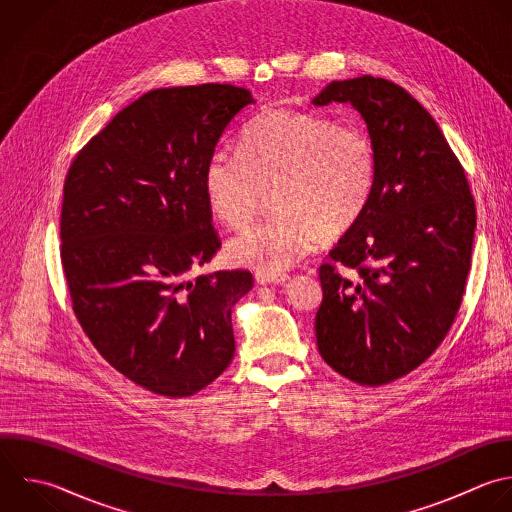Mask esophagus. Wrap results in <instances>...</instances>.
I'll return each instance as SVG.
<instances>
[{
    "label": "esophagus",
    "instance_id": "1",
    "mask_svg": "<svg viewBox=\"0 0 512 512\" xmlns=\"http://www.w3.org/2000/svg\"><path fill=\"white\" fill-rule=\"evenodd\" d=\"M288 280V274H256V284H286Z\"/></svg>",
    "mask_w": 512,
    "mask_h": 512
}]
</instances>
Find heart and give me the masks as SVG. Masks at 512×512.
Masks as SVG:
<instances>
[{"label":"heart","mask_w":512,"mask_h":512,"mask_svg":"<svg viewBox=\"0 0 512 512\" xmlns=\"http://www.w3.org/2000/svg\"><path fill=\"white\" fill-rule=\"evenodd\" d=\"M378 154L354 122L270 108L240 134L238 150L216 148L204 168L208 208L226 228L248 226L272 190L276 212L228 242L234 266L280 274L312 254L322 238L346 234L376 184Z\"/></svg>","instance_id":"obj_1"}]
</instances>
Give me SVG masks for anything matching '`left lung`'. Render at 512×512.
<instances>
[{
    "instance_id": "8db88e82",
    "label": "left lung",
    "mask_w": 512,
    "mask_h": 512,
    "mask_svg": "<svg viewBox=\"0 0 512 512\" xmlns=\"http://www.w3.org/2000/svg\"><path fill=\"white\" fill-rule=\"evenodd\" d=\"M330 102L362 114L378 174L364 214L318 270L316 344L344 378L382 386L418 368L448 334L470 270L476 208L438 124L404 88L362 76L332 82L312 100Z\"/></svg>"
}]
</instances>
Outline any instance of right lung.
Returning <instances> with one entry per match:
<instances>
[{
	"label": "right lung",
	"instance_id": "obj_1",
	"mask_svg": "<svg viewBox=\"0 0 512 512\" xmlns=\"http://www.w3.org/2000/svg\"><path fill=\"white\" fill-rule=\"evenodd\" d=\"M246 88L200 84L144 94L74 158L60 218L72 310L96 350L138 386L184 398L234 358L232 306L248 270L186 274L222 246L204 168Z\"/></svg>",
	"mask_w": 512,
	"mask_h": 512
}]
</instances>
